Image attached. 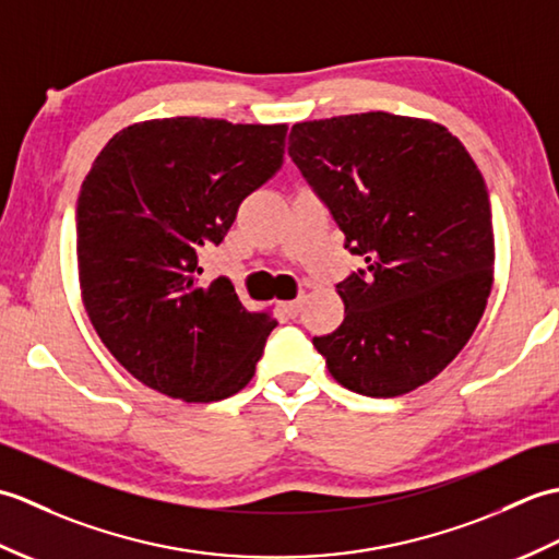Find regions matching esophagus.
Segmentation results:
<instances>
[{
  "mask_svg": "<svg viewBox=\"0 0 559 559\" xmlns=\"http://www.w3.org/2000/svg\"><path fill=\"white\" fill-rule=\"evenodd\" d=\"M300 307H302V300H290V302H281V310L286 312L288 317H298V312H300Z\"/></svg>",
  "mask_w": 559,
  "mask_h": 559,
  "instance_id": "34e87169",
  "label": "esophagus"
}]
</instances>
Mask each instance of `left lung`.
Instances as JSON below:
<instances>
[{
	"label": "left lung",
	"mask_w": 559,
	"mask_h": 559,
	"mask_svg": "<svg viewBox=\"0 0 559 559\" xmlns=\"http://www.w3.org/2000/svg\"><path fill=\"white\" fill-rule=\"evenodd\" d=\"M288 153L367 264L336 286L341 326L314 336L331 377L372 399L430 382L492 290V211L476 160L447 127L382 110L293 124Z\"/></svg>",
	"instance_id": "left-lung-1"
}]
</instances>
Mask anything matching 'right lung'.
Segmentation results:
<instances>
[{
  "label": "right lung",
  "mask_w": 559,
  "mask_h": 559,
  "mask_svg": "<svg viewBox=\"0 0 559 559\" xmlns=\"http://www.w3.org/2000/svg\"><path fill=\"white\" fill-rule=\"evenodd\" d=\"M286 124L163 117L124 127L93 160L76 206L81 300L117 362L187 403L249 384L278 322L201 283L242 199L281 168Z\"/></svg>",
  "instance_id": "right-lung-1"
}]
</instances>
